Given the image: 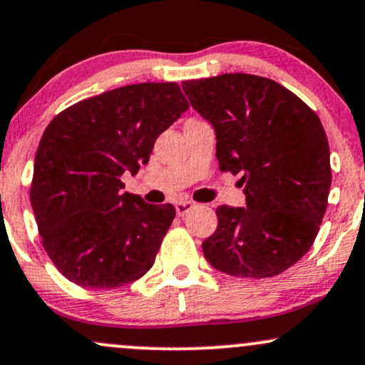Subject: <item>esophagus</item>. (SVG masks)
I'll return each mask as SVG.
<instances>
[{"label": "esophagus", "instance_id": "obj_1", "mask_svg": "<svg viewBox=\"0 0 365 365\" xmlns=\"http://www.w3.org/2000/svg\"><path fill=\"white\" fill-rule=\"evenodd\" d=\"M195 204L190 202V200H180V202L175 204V207H177V215L178 216H185L190 209H194Z\"/></svg>", "mask_w": 365, "mask_h": 365}]
</instances>
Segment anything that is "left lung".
Instances as JSON below:
<instances>
[{
  "mask_svg": "<svg viewBox=\"0 0 365 365\" xmlns=\"http://www.w3.org/2000/svg\"><path fill=\"white\" fill-rule=\"evenodd\" d=\"M216 132L221 171L242 175L247 207L220 206L202 242L212 267L271 278L307 254L328 207L329 145L319 116L271 78L223 73L182 83Z\"/></svg>",
  "mask_w": 365,
  "mask_h": 365,
  "instance_id": "obj_1",
  "label": "left lung"
}]
</instances>
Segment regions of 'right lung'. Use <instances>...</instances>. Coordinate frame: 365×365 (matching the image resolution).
I'll use <instances>...</instances> for the list:
<instances>
[{
    "instance_id": "1",
    "label": "right lung",
    "mask_w": 365,
    "mask_h": 365,
    "mask_svg": "<svg viewBox=\"0 0 365 365\" xmlns=\"http://www.w3.org/2000/svg\"><path fill=\"white\" fill-rule=\"evenodd\" d=\"M187 108L177 82H145L83 99L49 121L31 204L41 244L70 282L108 290L153 267L175 207L123 192L121 177L148 165L154 142Z\"/></svg>"
}]
</instances>
